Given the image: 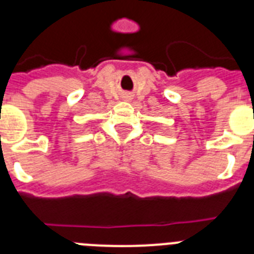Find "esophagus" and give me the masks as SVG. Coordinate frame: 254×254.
<instances>
[{
    "label": "esophagus",
    "mask_w": 254,
    "mask_h": 254,
    "mask_svg": "<svg viewBox=\"0 0 254 254\" xmlns=\"http://www.w3.org/2000/svg\"><path fill=\"white\" fill-rule=\"evenodd\" d=\"M131 99H132L131 95H128V94H127V95H125V100H131Z\"/></svg>",
    "instance_id": "34e87169"
}]
</instances>
